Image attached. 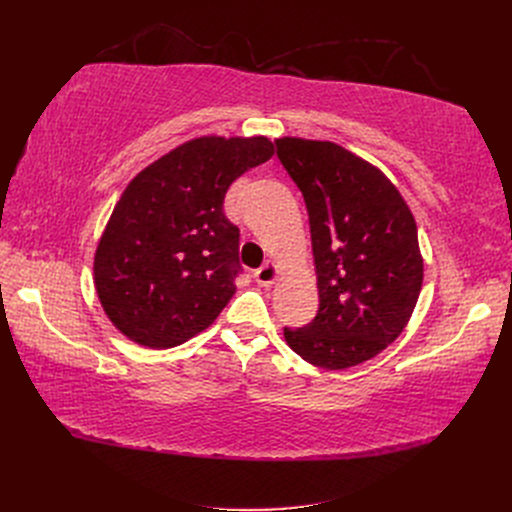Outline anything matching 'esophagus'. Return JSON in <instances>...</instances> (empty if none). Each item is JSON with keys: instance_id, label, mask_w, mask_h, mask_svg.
<instances>
[{"instance_id": "esophagus-1", "label": "esophagus", "mask_w": 512, "mask_h": 512, "mask_svg": "<svg viewBox=\"0 0 512 512\" xmlns=\"http://www.w3.org/2000/svg\"><path fill=\"white\" fill-rule=\"evenodd\" d=\"M255 280H257V284H259V286H263V288H270V286L278 280V267H276L274 263L267 261L265 265H261L259 270L255 272Z\"/></svg>"}]
</instances>
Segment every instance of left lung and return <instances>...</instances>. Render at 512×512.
<instances>
[{"label": "left lung", "mask_w": 512, "mask_h": 512, "mask_svg": "<svg viewBox=\"0 0 512 512\" xmlns=\"http://www.w3.org/2000/svg\"><path fill=\"white\" fill-rule=\"evenodd\" d=\"M301 188L311 226L319 309L284 328L307 363L348 369L373 359L407 328L423 284L417 224L382 170L330 141L276 139Z\"/></svg>", "instance_id": "left-lung-1"}]
</instances>
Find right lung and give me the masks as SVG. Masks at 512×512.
Returning <instances> with one entry per match:
<instances>
[{
    "mask_svg": "<svg viewBox=\"0 0 512 512\" xmlns=\"http://www.w3.org/2000/svg\"><path fill=\"white\" fill-rule=\"evenodd\" d=\"M274 155L267 137H199L134 176L93 261L99 303L132 342L172 348L209 328L236 292L228 186Z\"/></svg>",
    "mask_w": 512,
    "mask_h": 512,
    "instance_id": "right-lung-1",
    "label": "right lung"
}]
</instances>
